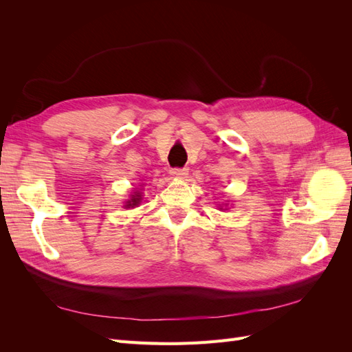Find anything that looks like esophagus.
<instances>
[{
	"label": "esophagus",
	"instance_id": "esophagus-1",
	"mask_svg": "<svg viewBox=\"0 0 352 352\" xmlns=\"http://www.w3.org/2000/svg\"><path fill=\"white\" fill-rule=\"evenodd\" d=\"M170 176L176 177V179H185L188 176V168H172L170 170Z\"/></svg>",
	"mask_w": 352,
	"mask_h": 352
}]
</instances>
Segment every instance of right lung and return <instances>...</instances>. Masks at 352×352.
Returning a JSON list of instances; mask_svg holds the SVG:
<instances>
[{
  "mask_svg": "<svg viewBox=\"0 0 352 352\" xmlns=\"http://www.w3.org/2000/svg\"><path fill=\"white\" fill-rule=\"evenodd\" d=\"M140 201H141V195H138V192H136L135 195H132V199L127 201L126 207H133V206H138V204H140Z\"/></svg>",
  "mask_w": 352,
  "mask_h": 352,
  "instance_id": "right-lung-1",
  "label": "right lung"
}]
</instances>
